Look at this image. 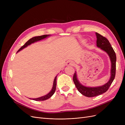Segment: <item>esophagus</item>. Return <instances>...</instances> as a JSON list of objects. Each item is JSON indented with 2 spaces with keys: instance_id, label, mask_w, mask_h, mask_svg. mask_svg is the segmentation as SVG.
<instances>
[{
  "instance_id": "34e87169",
  "label": "esophagus",
  "mask_w": 125,
  "mask_h": 125,
  "mask_svg": "<svg viewBox=\"0 0 125 125\" xmlns=\"http://www.w3.org/2000/svg\"><path fill=\"white\" fill-rule=\"evenodd\" d=\"M74 64V62H73V61H71V60H68V61L67 62L66 65L67 66H73Z\"/></svg>"
}]
</instances>
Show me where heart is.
I'll list each match as a JSON object with an SVG mask.
<instances>
[{
    "mask_svg": "<svg viewBox=\"0 0 125 125\" xmlns=\"http://www.w3.org/2000/svg\"><path fill=\"white\" fill-rule=\"evenodd\" d=\"M85 41H83V43H85Z\"/></svg>",
    "mask_w": 125,
    "mask_h": 125,
    "instance_id": "obj_1",
    "label": "heart"
}]
</instances>
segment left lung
I'll return each instance as SVG.
<instances>
[{
	"mask_svg": "<svg viewBox=\"0 0 125 125\" xmlns=\"http://www.w3.org/2000/svg\"><path fill=\"white\" fill-rule=\"evenodd\" d=\"M96 36V46L102 50L105 51L108 55L111 62V77L109 81L105 84L96 87H88L82 85L77 78L76 71H75L73 77L74 83L78 91L86 97H94L106 92L111 86L114 80L116 74V56L110 43L106 37L98 33H95Z\"/></svg>",
	"mask_w": 125,
	"mask_h": 125,
	"instance_id": "8db88e82",
	"label": "left lung"
}]
</instances>
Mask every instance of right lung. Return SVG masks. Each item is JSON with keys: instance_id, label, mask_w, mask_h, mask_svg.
<instances>
[{"instance_id": "1", "label": "right lung", "mask_w": 125, "mask_h": 125, "mask_svg": "<svg viewBox=\"0 0 125 125\" xmlns=\"http://www.w3.org/2000/svg\"><path fill=\"white\" fill-rule=\"evenodd\" d=\"M49 36H50V35H42V36H35V37H33L32 38L30 39L28 41L26 42L25 43V44L23 45V46H22L19 50H18V51L17 52H19V51H20L21 50H23V48H24L25 47H27L28 45H31L32 43H34L35 42H36L37 41H41L42 40H43L45 38H46V37H48ZM56 79H57V75L55 77V79H54V83H53V85H52V90L51 91L49 92L46 95H45L43 96H42L40 97H38V98H36V99H32L33 100H35V101H44V100H47L48 99H50V98L54 94L55 92V90H56Z\"/></svg>"}]
</instances>
